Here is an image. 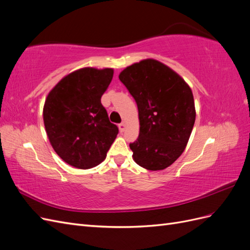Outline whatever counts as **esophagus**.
<instances>
[{"label": "esophagus", "instance_id": "1", "mask_svg": "<svg viewBox=\"0 0 250 250\" xmlns=\"http://www.w3.org/2000/svg\"><path fill=\"white\" fill-rule=\"evenodd\" d=\"M119 129H120V132H123L126 129V124L125 123L119 124Z\"/></svg>", "mask_w": 250, "mask_h": 250}]
</instances>
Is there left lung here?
Here are the masks:
<instances>
[{
  "label": "left lung",
  "mask_w": 250,
  "mask_h": 250,
  "mask_svg": "<svg viewBox=\"0 0 250 250\" xmlns=\"http://www.w3.org/2000/svg\"><path fill=\"white\" fill-rule=\"evenodd\" d=\"M134 98L140 134L129 144L132 158L150 171L168 168L183 154L196 118L191 87L171 67L148 58L120 73Z\"/></svg>",
  "instance_id": "1"
}]
</instances>
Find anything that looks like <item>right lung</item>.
<instances>
[{
    "label": "right lung",
    "instance_id": "right-lung-1",
    "mask_svg": "<svg viewBox=\"0 0 250 250\" xmlns=\"http://www.w3.org/2000/svg\"><path fill=\"white\" fill-rule=\"evenodd\" d=\"M113 69L82 67L66 75L48 94L43 124L51 145L62 161L78 169L101 164L119 129L110 123L101 97Z\"/></svg>",
    "mask_w": 250,
    "mask_h": 250
}]
</instances>
